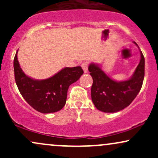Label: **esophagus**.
Returning a JSON list of instances; mask_svg holds the SVG:
<instances>
[{"instance_id":"34e87169","label":"esophagus","mask_w":158,"mask_h":158,"mask_svg":"<svg viewBox=\"0 0 158 158\" xmlns=\"http://www.w3.org/2000/svg\"><path fill=\"white\" fill-rule=\"evenodd\" d=\"M81 68L83 69L85 73H87L88 72V62H83L81 64Z\"/></svg>"}]
</instances>
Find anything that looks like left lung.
Here are the masks:
<instances>
[{"instance_id": "left-lung-1", "label": "left lung", "mask_w": 158, "mask_h": 158, "mask_svg": "<svg viewBox=\"0 0 158 158\" xmlns=\"http://www.w3.org/2000/svg\"><path fill=\"white\" fill-rule=\"evenodd\" d=\"M140 56L131 79L119 82L108 77L98 65L90 64L88 70L93 78L91 99L98 110L106 113L119 111L135 99L142 88L145 75V59L141 51Z\"/></svg>"}]
</instances>
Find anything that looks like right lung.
Here are the masks:
<instances>
[{
	"mask_svg": "<svg viewBox=\"0 0 158 158\" xmlns=\"http://www.w3.org/2000/svg\"><path fill=\"white\" fill-rule=\"evenodd\" d=\"M17 52L14 58V73L16 85L23 99L41 113L60 110L66 103L69 86L84 73L81 67L65 68L49 79L35 80L25 75L20 68Z\"/></svg>",
	"mask_w": 158,
	"mask_h": 158,
	"instance_id": "right-lung-1",
	"label": "right lung"
}]
</instances>
